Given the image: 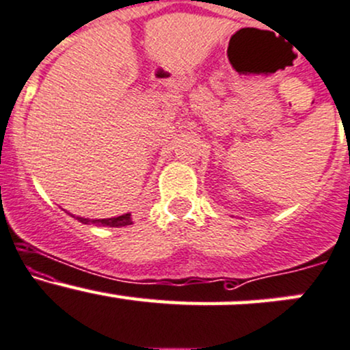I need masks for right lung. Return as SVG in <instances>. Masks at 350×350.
I'll list each match as a JSON object with an SVG mask.
<instances>
[{"label":"right lung","instance_id":"add662e5","mask_svg":"<svg viewBox=\"0 0 350 350\" xmlns=\"http://www.w3.org/2000/svg\"><path fill=\"white\" fill-rule=\"evenodd\" d=\"M83 224H96V226H109V228H121V226H129L131 222V214H122L118 217H107V219H86V217H76Z\"/></svg>","mask_w":350,"mask_h":350}]
</instances>
